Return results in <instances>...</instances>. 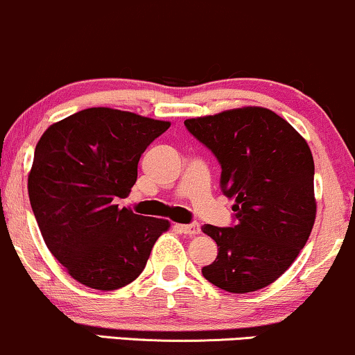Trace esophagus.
<instances>
[{"mask_svg":"<svg viewBox=\"0 0 355 355\" xmlns=\"http://www.w3.org/2000/svg\"><path fill=\"white\" fill-rule=\"evenodd\" d=\"M177 230H180V232L188 236H196L200 234V224L198 223H191V224H177Z\"/></svg>","mask_w":355,"mask_h":355,"instance_id":"obj_1","label":"esophagus"}]
</instances>
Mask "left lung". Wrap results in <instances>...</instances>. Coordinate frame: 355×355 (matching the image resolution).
I'll return each mask as SVG.
<instances>
[{
  "mask_svg": "<svg viewBox=\"0 0 355 355\" xmlns=\"http://www.w3.org/2000/svg\"><path fill=\"white\" fill-rule=\"evenodd\" d=\"M221 165V191L234 200V224H205L218 257L201 268L231 293L270 285L304 248L316 216L315 162L293 125L266 107L248 106L185 121Z\"/></svg>",
  "mask_w": 355,
  "mask_h": 355,
  "instance_id": "8db88e82",
  "label": "left lung"
}]
</instances>
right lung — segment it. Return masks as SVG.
Masks as SVG:
<instances>
[{"label":"right lung","mask_w":355,"mask_h":355,"mask_svg":"<svg viewBox=\"0 0 355 355\" xmlns=\"http://www.w3.org/2000/svg\"><path fill=\"white\" fill-rule=\"evenodd\" d=\"M167 121L111 107H88L52 124L35 146L28 190L53 257L75 280L118 290L141 275L167 219L119 209L137 164Z\"/></svg>","instance_id":"right-lung-1"}]
</instances>
